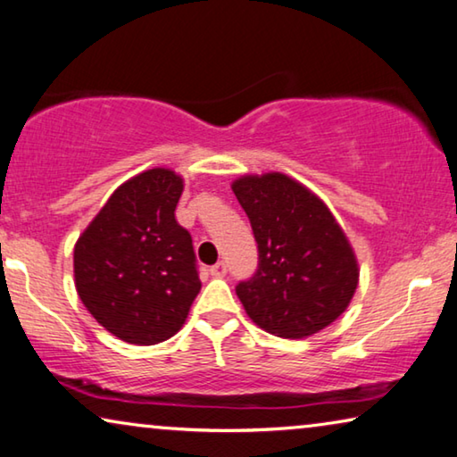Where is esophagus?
I'll return each instance as SVG.
<instances>
[{
  "mask_svg": "<svg viewBox=\"0 0 457 457\" xmlns=\"http://www.w3.org/2000/svg\"><path fill=\"white\" fill-rule=\"evenodd\" d=\"M209 272L213 277H223L228 272V264L226 262H217V264H213V267L209 269Z\"/></svg>",
  "mask_w": 457,
  "mask_h": 457,
  "instance_id": "1",
  "label": "esophagus"
}]
</instances>
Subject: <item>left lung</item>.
Segmentation results:
<instances>
[{
	"instance_id": "left-lung-1",
	"label": "left lung",
	"mask_w": 457,
	"mask_h": 457,
	"mask_svg": "<svg viewBox=\"0 0 457 457\" xmlns=\"http://www.w3.org/2000/svg\"><path fill=\"white\" fill-rule=\"evenodd\" d=\"M258 244V269L236 294L252 322L303 338L335 322L359 283L355 252L324 201L287 174L242 176L231 185Z\"/></svg>"
}]
</instances>
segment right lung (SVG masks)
Returning <instances> with one entry per match:
<instances>
[{"mask_svg": "<svg viewBox=\"0 0 457 457\" xmlns=\"http://www.w3.org/2000/svg\"><path fill=\"white\" fill-rule=\"evenodd\" d=\"M182 190L174 170H145L114 190L76 242L81 303L125 343L174 337L201 291L193 237L174 217Z\"/></svg>", "mask_w": 457, "mask_h": 457, "instance_id": "obj_1", "label": "right lung"}]
</instances>
